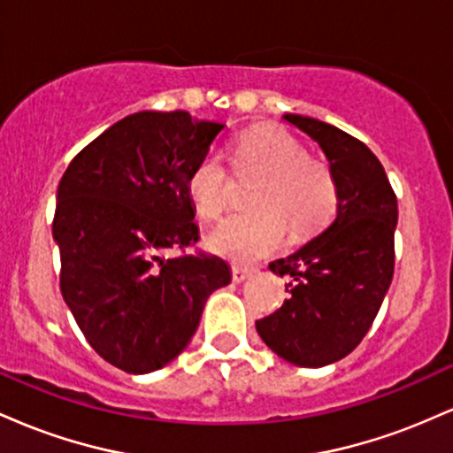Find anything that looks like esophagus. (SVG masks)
<instances>
[{
  "label": "esophagus",
  "mask_w": 453,
  "mask_h": 453,
  "mask_svg": "<svg viewBox=\"0 0 453 453\" xmlns=\"http://www.w3.org/2000/svg\"><path fill=\"white\" fill-rule=\"evenodd\" d=\"M253 274L251 268H244V266H232V279L234 283H242L244 279H249Z\"/></svg>",
  "instance_id": "esophagus-1"
}]
</instances>
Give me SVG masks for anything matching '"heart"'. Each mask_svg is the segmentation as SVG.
Listing matches in <instances>:
<instances>
[{
  "instance_id": "1",
  "label": "heart",
  "mask_w": 453,
  "mask_h": 453,
  "mask_svg": "<svg viewBox=\"0 0 453 453\" xmlns=\"http://www.w3.org/2000/svg\"><path fill=\"white\" fill-rule=\"evenodd\" d=\"M234 153L238 168L264 174L251 200L257 211L227 217L209 236L212 251L232 262H256L283 242L288 226L292 236L300 238L332 219L339 206L334 174L321 159L309 157L292 134L274 126L253 127L238 136ZM185 189L200 219H219L230 200L219 155H202L187 174Z\"/></svg>"
}]
</instances>
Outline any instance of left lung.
<instances>
[{
	"instance_id": "8db88e82",
	"label": "left lung",
	"mask_w": 453,
	"mask_h": 453,
	"mask_svg": "<svg viewBox=\"0 0 453 453\" xmlns=\"http://www.w3.org/2000/svg\"><path fill=\"white\" fill-rule=\"evenodd\" d=\"M319 144L339 185L336 217L292 256L270 264L288 300L256 321L257 334L283 360L319 368L360 345L394 274L396 194L381 161L342 129L303 114H283Z\"/></svg>"
}]
</instances>
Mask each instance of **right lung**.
Here are the masks:
<instances>
[{"label": "right lung", "mask_w": 453, "mask_h": 453, "mask_svg": "<svg viewBox=\"0 0 453 453\" xmlns=\"http://www.w3.org/2000/svg\"><path fill=\"white\" fill-rule=\"evenodd\" d=\"M223 127L185 111L129 114L72 159L57 189L61 296L93 349L132 375L173 362L232 280L217 256L164 257L200 238L187 174Z\"/></svg>", "instance_id": "obj_1"}]
</instances>
